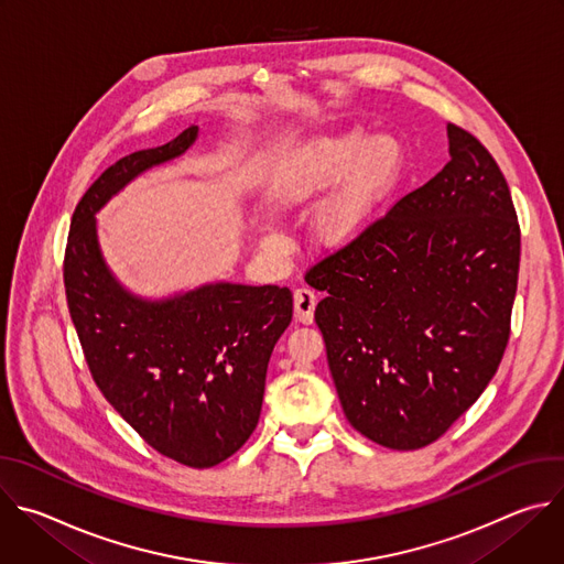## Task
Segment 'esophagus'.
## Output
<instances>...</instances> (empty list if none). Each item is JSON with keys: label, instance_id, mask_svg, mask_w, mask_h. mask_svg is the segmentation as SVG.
I'll use <instances>...</instances> for the list:
<instances>
[{"label": "esophagus", "instance_id": "34e87169", "mask_svg": "<svg viewBox=\"0 0 564 564\" xmlns=\"http://www.w3.org/2000/svg\"><path fill=\"white\" fill-rule=\"evenodd\" d=\"M314 307H316V294L307 288H299L294 292V314L301 324L310 326L314 321Z\"/></svg>", "mask_w": 564, "mask_h": 564}]
</instances>
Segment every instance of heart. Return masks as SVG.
Instances as JSON below:
<instances>
[{"instance_id":"1","label":"heart","mask_w":564,"mask_h":564,"mask_svg":"<svg viewBox=\"0 0 564 564\" xmlns=\"http://www.w3.org/2000/svg\"><path fill=\"white\" fill-rule=\"evenodd\" d=\"M404 144L394 135L383 133L368 140L366 131L350 129L294 149L276 170L272 196L279 205H299L333 187L346 173L333 198L316 216L321 243L341 248L370 229L404 174ZM263 243L279 248L283 238L270 231Z\"/></svg>"}]
</instances>
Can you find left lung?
I'll return each mask as SVG.
<instances>
[{
    "label": "left lung",
    "mask_w": 564,
    "mask_h": 564,
    "mask_svg": "<svg viewBox=\"0 0 564 564\" xmlns=\"http://www.w3.org/2000/svg\"><path fill=\"white\" fill-rule=\"evenodd\" d=\"M451 160L305 281L341 409L364 437L415 451L494 379L511 333L520 225L475 135L446 127Z\"/></svg>",
    "instance_id": "left-lung-1"
}]
</instances>
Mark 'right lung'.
<instances>
[{
	"instance_id": "right-lung-1",
	"label": "right lung",
	"mask_w": 564,
	"mask_h": 564,
	"mask_svg": "<svg viewBox=\"0 0 564 564\" xmlns=\"http://www.w3.org/2000/svg\"><path fill=\"white\" fill-rule=\"evenodd\" d=\"M198 127L120 158L77 203L64 254L66 303L100 392L160 455L209 468L254 433L274 344L292 321L279 285L207 283L170 299L131 294L109 270L96 212L142 172L183 155Z\"/></svg>"
}]
</instances>
